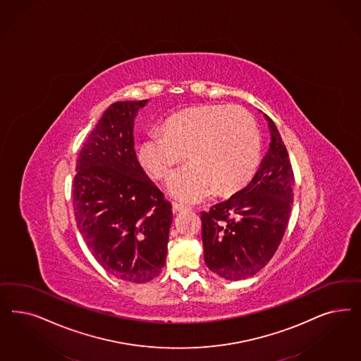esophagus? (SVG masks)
I'll return each mask as SVG.
<instances>
[{"label":"esophagus","instance_id":"obj_1","mask_svg":"<svg viewBox=\"0 0 361 361\" xmlns=\"http://www.w3.org/2000/svg\"><path fill=\"white\" fill-rule=\"evenodd\" d=\"M186 209H188V207L187 206H185V204H180V203H173V211H174V214H176V212H183V211H186Z\"/></svg>","mask_w":361,"mask_h":361}]
</instances>
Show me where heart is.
<instances>
[{
    "instance_id": "obj_1",
    "label": "heart",
    "mask_w": 361,
    "mask_h": 361,
    "mask_svg": "<svg viewBox=\"0 0 361 361\" xmlns=\"http://www.w3.org/2000/svg\"><path fill=\"white\" fill-rule=\"evenodd\" d=\"M190 164L167 182L173 198L195 203L235 192L256 170L260 137L254 118L240 107L204 105L170 116L162 133L152 131L140 145L138 159L154 179H164L185 159Z\"/></svg>"
}]
</instances>
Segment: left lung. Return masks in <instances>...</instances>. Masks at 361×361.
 Here are the masks:
<instances>
[{
	"label": "left lung",
	"mask_w": 361,
	"mask_h": 361,
	"mask_svg": "<svg viewBox=\"0 0 361 361\" xmlns=\"http://www.w3.org/2000/svg\"><path fill=\"white\" fill-rule=\"evenodd\" d=\"M271 142L252 180L226 202L203 211L207 267L223 279L254 276L276 252L293 203V173L286 145L269 116Z\"/></svg>",
	"instance_id": "obj_1"
}]
</instances>
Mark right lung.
<instances>
[{
    "label": "right lung",
    "mask_w": 361,
    "mask_h": 361,
    "mask_svg": "<svg viewBox=\"0 0 361 361\" xmlns=\"http://www.w3.org/2000/svg\"><path fill=\"white\" fill-rule=\"evenodd\" d=\"M143 101L106 109L78 155L73 180L77 227L95 260L116 279L146 283L166 263L170 202L142 169L134 121Z\"/></svg>",
    "instance_id": "obj_1"
}]
</instances>
